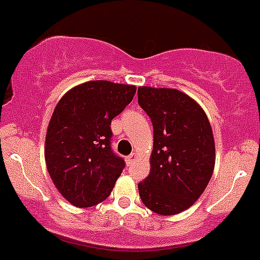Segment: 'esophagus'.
I'll list each match as a JSON object with an SVG mask.
<instances>
[{
  "label": "esophagus",
  "mask_w": 260,
  "mask_h": 260,
  "mask_svg": "<svg viewBox=\"0 0 260 260\" xmlns=\"http://www.w3.org/2000/svg\"><path fill=\"white\" fill-rule=\"evenodd\" d=\"M137 158H138V154L135 153V152H133L132 154H128V156L126 157V161H127V164H133Z\"/></svg>",
  "instance_id": "obj_1"
}]
</instances>
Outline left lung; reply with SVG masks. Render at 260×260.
I'll return each mask as SVG.
<instances>
[{"label": "left lung", "mask_w": 260, "mask_h": 260, "mask_svg": "<svg viewBox=\"0 0 260 260\" xmlns=\"http://www.w3.org/2000/svg\"><path fill=\"white\" fill-rule=\"evenodd\" d=\"M138 103L151 117V170L138 184L149 210L175 215L204 193L215 166V142L209 118L184 92L166 87H138Z\"/></svg>", "instance_id": "1"}]
</instances>
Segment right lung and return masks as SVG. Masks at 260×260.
Wrapping results in <instances>:
<instances>
[{"instance_id":"obj_1","label":"right lung","mask_w":260,"mask_h":260,"mask_svg":"<svg viewBox=\"0 0 260 260\" xmlns=\"http://www.w3.org/2000/svg\"><path fill=\"white\" fill-rule=\"evenodd\" d=\"M134 85L98 80L72 87L52 112L45 161L61 196L90 208L111 194L125 162L111 149V122L132 103Z\"/></svg>"}]
</instances>
